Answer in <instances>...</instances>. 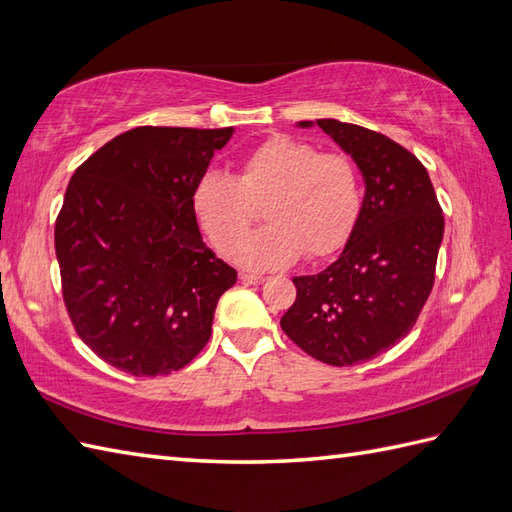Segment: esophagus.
<instances>
[{
    "instance_id": "esophagus-1",
    "label": "esophagus",
    "mask_w": 512,
    "mask_h": 512,
    "mask_svg": "<svg viewBox=\"0 0 512 512\" xmlns=\"http://www.w3.org/2000/svg\"><path fill=\"white\" fill-rule=\"evenodd\" d=\"M239 280L243 282V284H263L267 278L265 276H256V273H239Z\"/></svg>"
}]
</instances>
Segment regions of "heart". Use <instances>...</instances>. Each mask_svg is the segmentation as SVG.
<instances>
[{"mask_svg":"<svg viewBox=\"0 0 512 512\" xmlns=\"http://www.w3.org/2000/svg\"><path fill=\"white\" fill-rule=\"evenodd\" d=\"M263 203L270 226L244 240L253 206ZM191 208L217 252L230 254L236 246L241 267L276 271L304 252L308 258L339 252L363 210V178L347 154H321L315 143L273 134L243 156L236 178L204 173L193 186Z\"/></svg>","mask_w":512,"mask_h":512,"instance_id":"obj_1","label":"heart"}]
</instances>
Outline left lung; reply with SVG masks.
Here are the masks:
<instances>
[{"instance_id":"obj_1","label":"left lung","mask_w":512,"mask_h":512,"mask_svg":"<svg viewBox=\"0 0 512 512\" xmlns=\"http://www.w3.org/2000/svg\"><path fill=\"white\" fill-rule=\"evenodd\" d=\"M315 123L363 173V210L330 267L293 278L297 297L280 326L308 356L350 367L413 330L432 291L445 221L426 167L406 147L354 123Z\"/></svg>"}]
</instances>
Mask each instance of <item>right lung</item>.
<instances>
[{"mask_svg": "<svg viewBox=\"0 0 512 512\" xmlns=\"http://www.w3.org/2000/svg\"><path fill=\"white\" fill-rule=\"evenodd\" d=\"M232 132L134 128L86 158L67 186L54 230L62 299L80 339L130 376L189 365L236 282L191 208L195 182Z\"/></svg>", "mask_w": 512, "mask_h": 512, "instance_id": "add662e5", "label": "right lung"}]
</instances>
